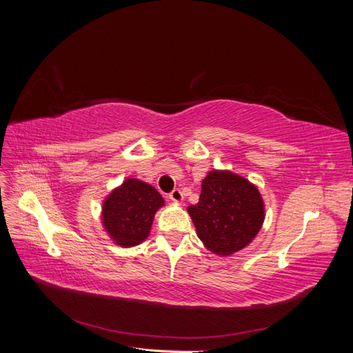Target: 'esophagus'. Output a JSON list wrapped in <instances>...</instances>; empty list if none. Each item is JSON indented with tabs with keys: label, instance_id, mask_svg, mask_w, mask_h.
<instances>
[{
	"label": "esophagus",
	"instance_id": "1",
	"mask_svg": "<svg viewBox=\"0 0 353 353\" xmlns=\"http://www.w3.org/2000/svg\"><path fill=\"white\" fill-rule=\"evenodd\" d=\"M169 199L170 200H172V201H175V203H181V201H183L184 200V196H183V191H181V190H174L172 191V193H170L169 194Z\"/></svg>",
	"mask_w": 353,
	"mask_h": 353
}]
</instances>
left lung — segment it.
<instances>
[{
	"label": "left lung",
	"instance_id": "8db88e82",
	"mask_svg": "<svg viewBox=\"0 0 353 353\" xmlns=\"http://www.w3.org/2000/svg\"><path fill=\"white\" fill-rule=\"evenodd\" d=\"M187 210L205 248L219 256L244 249L265 219L259 190L230 170H210L201 181L199 203Z\"/></svg>",
	"mask_w": 353,
	"mask_h": 353
}]
</instances>
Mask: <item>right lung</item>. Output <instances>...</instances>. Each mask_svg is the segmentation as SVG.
I'll return each instance as SVG.
<instances>
[{
	"label": "right lung",
	"instance_id": "obj_1",
	"mask_svg": "<svg viewBox=\"0 0 353 353\" xmlns=\"http://www.w3.org/2000/svg\"><path fill=\"white\" fill-rule=\"evenodd\" d=\"M163 205V197L153 185L128 178L104 200L103 227L116 244L132 248L148 237L154 213Z\"/></svg>",
	"mask_w": 353,
	"mask_h": 353
}]
</instances>
